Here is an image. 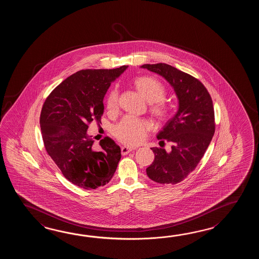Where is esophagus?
Wrapping results in <instances>:
<instances>
[{"label": "esophagus", "mask_w": 259, "mask_h": 259, "mask_svg": "<svg viewBox=\"0 0 259 259\" xmlns=\"http://www.w3.org/2000/svg\"><path fill=\"white\" fill-rule=\"evenodd\" d=\"M136 148H132V147H127V146H124V147H122L121 148V154L123 155H125V154H127L128 153H131L132 152L133 150H135Z\"/></svg>", "instance_id": "obj_1"}]
</instances>
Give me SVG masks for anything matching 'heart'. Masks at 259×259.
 <instances>
[{"mask_svg": "<svg viewBox=\"0 0 259 259\" xmlns=\"http://www.w3.org/2000/svg\"><path fill=\"white\" fill-rule=\"evenodd\" d=\"M138 91L151 103V110L161 119L169 116L170 109L163 100L165 99V89L163 84L154 77L148 76L138 77L133 80ZM118 106V92L111 90L106 98V108L109 112H115ZM152 124L147 120L132 115H127L114 127V135L118 141L127 145L142 143L151 130Z\"/></svg>", "mask_w": 259, "mask_h": 259, "instance_id": "1", "label": "heart"}]
</instances>
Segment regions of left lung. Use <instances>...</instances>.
Instances as JSON below:
<instances>
[{
  "label": "left lung",
  "instance_id": "obj_1",
  "mask_svg": "<svg viewBox=\"0 0 259 259\" xmlns=\"http://www.w3.org/2000/svg\"><path fill=\"white\" fill-rule=\"evenodd\" d=\"M165 78L176 93L179 109L157 134L160 143L172 144L170 152L151 148L154 162L147 176L160 184H176L195 169L215 133L213 102L197 78L164 63L141 66Z\"/></svg>",
  "mask_w": 259,
  "mask_h": 259
}]
</instances>
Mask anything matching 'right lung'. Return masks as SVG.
Segmentation results:
<instances>
[{"mask_svg": "<svg viewBox=\"0 0 259 259\" xmlns=\"http://www.w3.org/2000/svg\"><path fill=\"white\" fill-rule=\"evenodd\" d=\"M85 69L66 78L42 105L39 124L44 146L67 181L91 190L110 182L121 158L120 147L111 138L94 149L89 124L101 123L104 97L111 82L127 69Z\"/></svg>", "mask_w": 259, "mask_h": 259, "instance_id": "add662e5", "label": "right lung"}]
</instances>
